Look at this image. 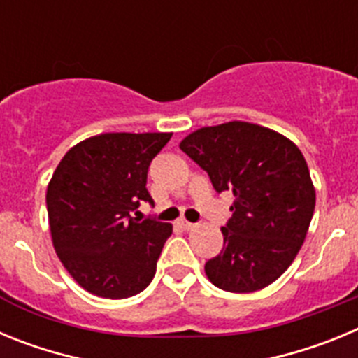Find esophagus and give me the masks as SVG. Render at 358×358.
Segmentation results:
<instances>
[{
	"label": "esophagus",
	"instance_id": "esophagus-1",
	"mask_svg": "<svg viewBox=\"0 0 358 358\" xmlns=\"http://www.w3.org/2000/svg\"><path fill=\"white\" fill-rule=\"evenodd\" d=\"M179 227H181V229H185V231H192L195 227V224L194 222H188V220H179Z\"/></svg>",
	"mask_w": 358,
	"mask_h": 358
}]
</instances>
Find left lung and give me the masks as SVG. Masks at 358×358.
I'll return each mask as SVG.
<instances>
[{
	"label": "left lung",
	"mask_w": 358,
	"mask_h": 358,
	"mask_svg": "<svg viewBox=\"0 0 358 358\" xmlns=\"http://www.w3.org/2000/svg\"><path fill=\"white\" fill-rule=\"evenodd\" d=\"M179 147L206 170L218 194L235 195L222 251L204 265L208 280L227 292L271 285L299 252L314 215L315 189L301 150L248 122L202 127Z\"/></svg>",
	"instance_id": "left-lung-1"
}]
</instances>
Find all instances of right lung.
<instances>
[{"label":"right lung","instance_id":"right-lung-1","mask_svg":"<svg viewBox=\"0 0 358 358\" xmlns=\"http://www.w3.org/2000/svg\"><path fill=\"white\" fill-rule=\"evenodd\" d=\"M172 132H107L66 152L46 192L53 248L82 289L107 299L140 294L156 274L172 226L132 217L152 159Z\"/></svg>","mask_w":358,"mask_h":358}]
</instances>
